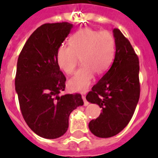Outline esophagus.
Returning a JSON list of instances; mask_svg holds the SVG:
<instances>
[{"label":"esophagus","instance_id":"obj_1","mask_svg":"<svg viewBox=\"0 0 158 158\" xmlns=\"http://www.w3.org/2000/svg\"><path fill=\"white\" fill-rule=\"evenodd\" d=\"M82 98H83V100H84V106H88V105H89V102H87L86 98H85V96H84V94H82Z\"/></svg>","mask_w":158,"mask_h":158}]
</instances>
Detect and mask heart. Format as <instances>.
Here are the masks:
<instances>
[{"instance_id": "b5f03b06", "label": "heart", "mask_w": 158, "mask_h": 158, "mask_svg": "<svg viewBox=\"0 0 158 158\" xmlns=\"http://www.w3.org/2000/svg\"><path fill=\"white\" fill-rule=\"evenodd\" d=\"M115 54V41L108 31L82 28L69 38V45L62 44L57 49L56 62L65 74L74 72L79 57L82 66L69 79L74 91L84 92L93 82L94 73L103 74L112 64Z\"/></svg>"}]
</instances>
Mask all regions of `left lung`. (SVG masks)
<instances>
[{
    "label": "left lung",
    "mask_w": 158,
    "mask_h": 158,
    "mask_svg": "<svg viewBox=\"0 0 158 158\" xmlns=\"http://www.w3.org/2000/svg\"><path fill=\"white\" fill-rule=\"evenodd\" d=\"M115 59L102 79L87 94V101L102 108L89 124L95 136L110 138L121 131L131 120L140 95L139 61L130 41L118 28L113 29Z\"/></svg>",
    "instance_id": "obj_1"
}]
</instances>
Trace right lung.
Returning <instances> with one entry per match:
<instances>
[{"label": "right lung", "instance_id": "add662e5", "mask_svg": "<svg viewBox=\"0 0 158 158\" xmlns=\"http://www.w3.org/2000/svg\"><path fill=\"white\" fill-rule=\"evenodd\" d=\"M72 28L67 22L44 23L31 34L18 58L15 84L21 112L28 127L45 139L64 135L70 113L84 105L80 94L60 95L66 79L56 52Z\"/></svg>", "mask_w": 158, "mask_h": 158}]
</instances>
